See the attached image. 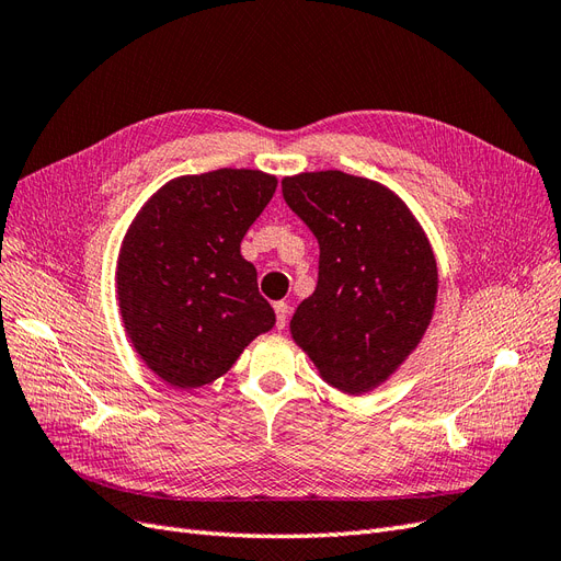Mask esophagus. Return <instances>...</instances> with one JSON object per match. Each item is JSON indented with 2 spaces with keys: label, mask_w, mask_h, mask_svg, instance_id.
<instances>
[{
  "label": "esophagus",
  "mask_w": 561,
  "mask_h": 561,
  "mask_svg": "<svg viewBox=\"0 0 561 561\" xmlns=\"http://www.w3.org/2000/svg\"><path fill=\"white\" fill-rule=\"evenodd\" d=\"M274 311H276V328L283 330L287 325V316H290V307H287L285 301H276L274 304Z\"/></svg>",
  "instance_id": "34e87169"
}]
</instances>
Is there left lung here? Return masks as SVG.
Masks as SVG:
<instances>
[{
    "label": "left lung",
    "mask_w": 561,
    "mask_h": 561,
    "mask_svg": "<svg viewBox=\"0 0 561 561\" xmlns=\"http://www.w3.org/2000/svg\"><path fill=\"white\" fill-rule=\"evenodd\" d=\"M283 198L320 245L318 285L293 320L322 381L360 396L381 386L426 334L437 264L426 231L388 186L342 171L285 178Z\"/></svg>",
    "instance_id": "left-lung-1"
}]
</instances>
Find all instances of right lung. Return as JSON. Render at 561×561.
I'll return each mask as SVG.
<instances>
[{"instance_id":"obj_1","label":"right lung","mask_w":561,"mask_h":561,"mask_svg":"<svg viewBox=\"0 0 561 561\" xmlns=\"http://www.w3.org/2000/svg\"><path fill=\"white\" fill-rule=\"evenodd\" d=\"M276 184L248 168L182 175L135 215L116 262L118 309L133 348L165 383L219 379L276 325L257 268L241 254Z\"/></svg>"}]
</instances>
